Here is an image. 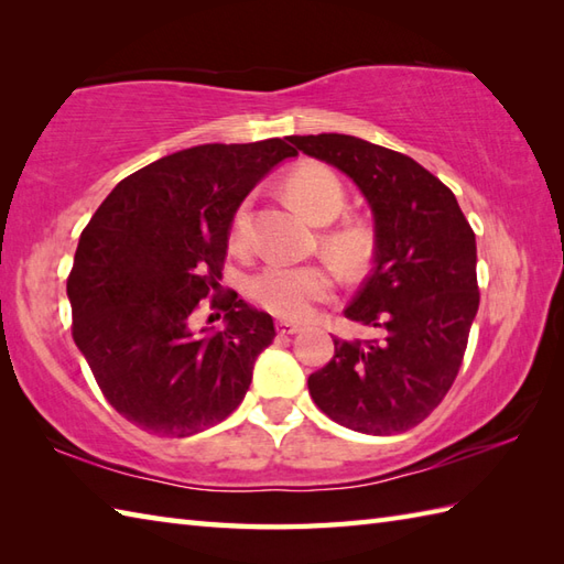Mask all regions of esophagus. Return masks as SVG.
<instances>
[{"mask_svg": "<svg viewBox=\"0 0 564 564\" xmlns=\"http://www.w3.org/2000/svg\"><path fill=\"white\" fill-rule=\"evenodd\" d=\"M303 327L297 325V322H291V319H279L275 322V332L281 334V337H285V334H297Z\"/></svg>", "mask_w": 564, "mask_h": 564, "instance_id": "34e87169", "label": "esophagus"}]
</instances>
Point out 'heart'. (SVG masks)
Here are the masks:
<instances>
[{"label": "heart", "mask_w": 564, "mask_h": 564, "mask_svg": "<svg viewBox=\"0 0 564 564\" xmlns=\"http://www.w3.org/2000/svg\"><path fill=\"white\" fill-rule=\"evenodd\" d=\"M289 198L310 220L329 225L346 206V188L337 172L327 164L303 162L283 178ZM230 249L242 254L249 249V198L235 208L230 218ZM322 251L337 261L346 271H358L373 259L376 230L364 218H346L339 225L327 227L319 237ZM337 291V275L325 263L307 267H269L257 273L249 283V295L267 313L283 319H305L313 315L315 305L327 303Z\"/></svg>", "instance_id": "heart-1"}]
</instances>
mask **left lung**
Instances as JSON below:
<instances>
[{"instance_id":"1","label":"left lung","mask_w":564,"mask_h":564,"mask_svg":"<svg viewBox=\"0 0 564 564\" xmlns=\"http://www.w3.org/2000/svg\"><path fill=\"white\" fill-rule=\"evenodd\" d=\"M291 142L349 174L376 215L373 271L344 310L376 337H334L310 394L346 429L402 434L436 410L463 366L480 307L475 232L453 191L402 152L337 133Z\"/></svg>"}]
</instances>
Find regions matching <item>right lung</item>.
Instances as JSON below:
<instances>
[{
  "label": "right lung",
  "instance_id": "add662e5",
  "mask_svg": "<svg viewBox=\"0 0 564 564\" xmlns=\"http://www.w3.org/2000/svg\"><path fill=\"white\" fill-rule=\"evenodd\" d=\"M295 154L281 138L174 152L126 176L82 230L67 275L72 339L130 424L184 438L245 400L275 327L220 285L227 230L259 178ZM206 306L226 313L223 333L197 327Z\"/></svg>",
  "mask_w": 564,
  "mask_h": 564
}]
</instances>
